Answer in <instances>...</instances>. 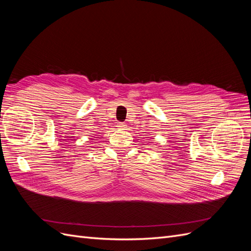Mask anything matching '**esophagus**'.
I'll use <instances>...</instances> for the list:
<instances>
[{"label": "esophagus", "instance_id": "esophagus-1", "mask_svg": "<svg viewBox=\"0 0 251 251\" xmlns=\"http://www.w3.org/2000/svg\"><path fill=\"white\" fill-rule=\"evenodd\" d=\"M117 127H119L120 130H126V128L127 126H126V125L124 124V123H118V124H117Z\"/></svg>", "mask_w": 251, "mask_h": 251}]
</instances>
